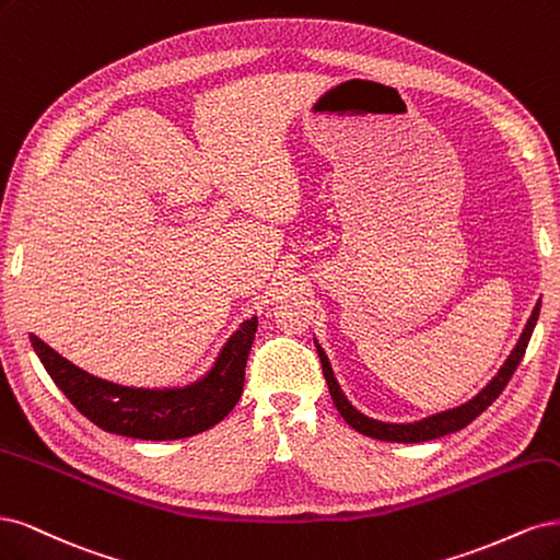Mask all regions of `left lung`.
Wrapping results in <instances>:
<instances>
[{
    "label": "left lung",
    "instance_id": "1",
    "mask_svg": "<svg viewBox=\"0 0 560 560\" xmlns=\"http://www.w3.org/2000/svg\"><path fill=\"white\" fill-rule=\"evenodd\" d=\"M539 306H542V300H537L535 310L530 314V318L526 320V328H523L516 347L512 349V353L508 355V360H504L502 368L498 370V374L491 378L489 384H486L472 400H467L458 407H451V409H444V411H438V413H430V417H423L419 421H409V423H390V421H378V419H372L368 417V413H363L360 409H355L349 398L345 395V390H341L337 376L332 372V365H330V358L328 353L323 351V347L316 341L314 337V345L318 349V358H320V365H323V376H326L328 382V388H330V395H332V402L337 407V411L345 417V421L358 430L363 432V435L368 438H374V440H382V442H402V444H411V442H428V440H435V438H444L448 435V432H456L460 428H465L467 423H472L479 413L489 407L498 395L502 393V388L508 386V382L512 378L514 370L518 368L523 353H526V347L530 341V335L535 330V323H537V316H539Z\"/></svg>",
    "mask_w": 560,
    "mask_h": 560
}]
</instances>
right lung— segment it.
<instances>
[{
  "mask_svg": "<svg viewBox=\"0 0 560 560\" xmlns=\"http://www.w3.org/2000/svg\"><path fill=\"white\" fill-rule=\"evenodd\" d=\"M258 316L234 330L205 374L184 386H122L81 370L44 339L32 347L56 386L85 419L106 432L135 440L170 442L192 438L223 421L244 388V368L256 339Z\"/></svg>",
  "mask_w": 560,
  "mask_h": 560,
  "instance_id": "add662e5",
  "label": "right lung"
}]
</instances>
